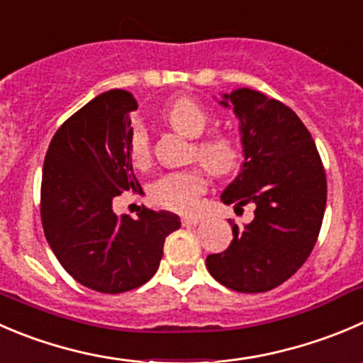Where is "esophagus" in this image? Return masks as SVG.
<instances>
[{
    "label": "esophagus",
    "instance_id": "obj_1",
    "mask_svg": "<svg viewBox=\"0 0 363 363\" xmlns=\"http://www.w3.org/2000/svg\"><path fill=\"white\" fill-rule=\"evenodd\" d=\"M200 223L199 218H193V216H184L182 218V225L184 227H196V225Z\"/></svg>",
    "mask_w": 363,
    "mask_h": 363
}]
</instances>
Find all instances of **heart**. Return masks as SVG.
Segmentation results:
<instances>
[{"label":"heart","instance_id":"heart-1","mask_svg":"<svg viewBox=\"0 0 363 363\" xmlns=\"http://www.w3.org/2000/svg\"><path fill=\"white\" fill-rule=\"evenodd\" d=\"M164 121L179 135L193 143V157L213 175H227L238 167L239 147L227 133H213L200 138L209 124V111L191 97L172 101L163 111ZM129 157L136 167H145L150 160V142L145 128L133 124L129 131ZM206 191V179L200 170L175 172L161 177L152 188L154 202L177 213H191L199 203V196Z\"/></svg>","mask_w":363,"mask_h":363}]
</instances>
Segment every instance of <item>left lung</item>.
Segmentation results:
<instances>
[{
    "label": "left lung",
    "mask_w": 363,
    "mask_h": 363,
    "mask_svg": "<svg viewBox=\"0 0 363 363\" xmlns=\"http://www.w3.org/2000/svg\"><path fill=\"white\" fill-rule=\"evenodd\" d=\"M220 106L239 121L242 163L223 189L221 202L246 203L255 216L245 227L232 223V241L207 255L214 280L239 293L275 289L311 255L326 209V175L311 133L296 113L252 88L221 94Z\"/></svg>",
    "instance_id": "1"
}]
</instances>
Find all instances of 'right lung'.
Masks as SVG:
<instances>
[{
	"mask_svg": "<svg viewBox=\"0 0 363 363\" xmlns=\"http://www.w3.org/2000/svg\"><path fill=\"white\" fill-rule=\"evenodd\" d=\"M136 108L125 90L97 96L56 131L42 170L40 216L52 253L81 286L106 294L149 282L164 239L181 227L170 211H113L115 196L142 189L129 157Z\"/></svg>",
	"mask_w": 363,
	"mask_h": 363,
	"instance_id": "1",
	"label": "right lung"
}]
</instances>
